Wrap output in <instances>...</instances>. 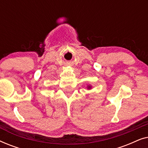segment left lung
<instances>
[{
  "label": "left lung",
  "instance_id": "obj_1",
  "mask_svg": "<svg viewBox=\"0 0 148 148\" xmlns=\"http://www.w3.org/2000/svg\"><path fill=\"white\" fill-rule=\"evenodd\" d=\"M89 88H90V87H89Z\"/></svg>",
  "mask_w": 148,
  "mask_h": 148
}]
</instances>
